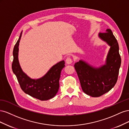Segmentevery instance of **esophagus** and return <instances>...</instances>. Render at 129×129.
Instances as JSON below:
<instances>
[{"instance_id": "obj_1", "label": "esophagus", "mask_w": 129, "mask_h": 129, "mask_svg": "<svg viewBox=\"0 0 129 129\" xmlns=\"http://www.w3.org/2000/svg\"><path fill=\"white\" fill-rule=\"evenodd\" d=\"M66 62L68 64H71L73 62V60L71 57H67L66 60Z\"/></svg>"}]
</instances>
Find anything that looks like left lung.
I'll use <instances>...</instances> for the list:
<instances>
[{
	"mask_svg": "<svg viewBox=\"0 0 129 129\" xmlns=\"http://www.w3.org/2000/svg\"><path fill=\"white\" fill-rule=\"evenodd\" d=\"M99 36L110 46L105 64L95 68L81 60L74 65L82 90L94 97L103 95L115 86L121 64L118 44L111 30L107 29Z\"/></svg>",
	"mask_w": 129,
	"mask_h": 129,
	"instance_id": "obj_1",
	"label": "left lung"
}]
</instances>
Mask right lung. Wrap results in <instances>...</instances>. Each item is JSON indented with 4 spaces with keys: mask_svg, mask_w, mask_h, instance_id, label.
I'll return each instance as SVG.
<instances>
[{
    "mask_svg": "<svg viewBox=\"0 0 129 129\" xmlns=\"http://www.w3.org/2000/svg\"><path fill=\"white\" fill-rule=\"evenodd\" d=\"M22 32L13 51L12 71L16 76L21 89L27 94L41 101H46L56 95L59 88L61 72L64 67V61H61L53 66L45 75L38 79H32L22 71L18 60L19 45Z\"/></svg>",
    "mask_w": 129,
    "mask_h": 129,
    "instance_id": "1",
    "label": "right lung"
}]
</instances>
